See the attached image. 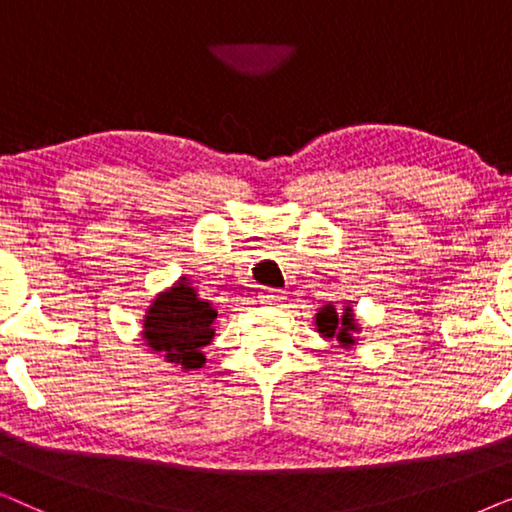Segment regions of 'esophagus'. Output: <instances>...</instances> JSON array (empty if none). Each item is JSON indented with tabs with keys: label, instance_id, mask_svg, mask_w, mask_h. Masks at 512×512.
I'll return each mask as SVG.
<instances>
[{
	"label": "esophagus",
	"instance_id": "34e87169",
	"mask_svg": "<svg viewBox=\"0 0 512 512\" xmlns=\"http://www.w3.org/2000/svg\"><path fill=\"white\" fill-rule=\"evenodd\" d=\"M284 296H286V293L282 289H261V296H258V298H261L263 303H268V305H277V303H282Z\"/></svg>",
	"mask_w": 512,
	"mask_h": 512
}]
</instances>
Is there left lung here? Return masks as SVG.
<instances>
[{"instance_id":"left-lung-1","label":"left lung","mask_w":512,"mask_h":512,"mask_svg":"<svg viewBox=\"0 0 512 512\" xmlns=\"http://www.w3.org/2000/svg\"><path fill=\"white\" fill-rule=\"evenodd\" d=\"M314 326H317V333L321 338L338 340L342 349H352L359 345L356 333H361V324L356 321L352 305L342 307V312L335 310V305L319 307L317 317H314Z\"/></svg>"}]
</instances>
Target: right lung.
<instances>
[{"mask_svg": "<svg viewBox=\"0 0 512 512\" xmlns=\"http://www.w3.org/2000/svg\"><path fill=\"white\" fill-rule=\"evenodd\" d=\"M219 312L200 298L191 277H179L170 289L153 296L142 317V340L153 354L181 370L205 366V349L214 340V321Z\"/></svg>", "mask_w": 512, "mask_h": 512, "instance_id": "add662e5", "label": "right lung"}]
</instances>
